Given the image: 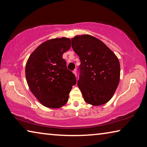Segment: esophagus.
Here are the masks:
<instances>
[{"mask_svg":"<svg viewBox=\"0 0 147 147\" xmlns=\"http://www.w3.org/2000/svg\"><path fill=\"white\" fill-rule=\"evenodd\" d=\"M73 73L74 74V75H75L76 76H77V73H76V69H74V70L73 71Z\"/></svg>","mask_w":147,"mask_h":147,"instance_id":"1","label":"esophagus"}]
</instances>
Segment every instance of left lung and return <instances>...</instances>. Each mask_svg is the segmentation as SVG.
Instances as JSON below:
<instances>
[{"instance_id":"obj_1","label":"left lung","mask_w":147,"mask_h":147,"mask_svg":"<svg viewBox=\"0 0 147 147\" xmlns=\"http://www.w3.org/2000/svg\"><path fill=\"white\" fill-rule=\"evenodd\" d=\"M72 48L80 59L78 86L84 100L100 106L110 100L120 80V63L102 41L90 35L71 39Z\"/></svg>"}]
</instances>
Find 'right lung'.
I'll return each mask as SVG.
<instances>
[{
    "instance_id": "right-lung-1",
    "label": "right lung",
    "mask_w": 147,
    "mask_h": 147,
    "mask_svg": "<svg viewBox=\"0 0 147 147\" xmlns=\"http://www.w3.org/2000/svg\"><path fill=\"white\" fill-rule=\"evenodd\" d=\"M71 47V39L56 38L44 42L30 56L26 64L27 83L43 106L58 108L67 102L75 75L67 69L63 54Z\"/></svg>"
}]
</instances>
